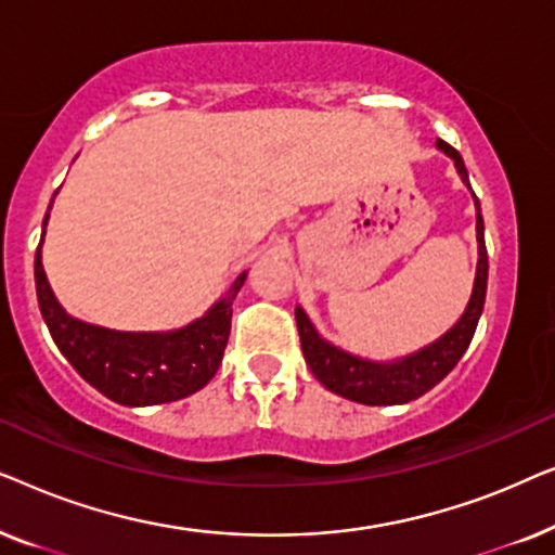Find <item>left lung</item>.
<instances>
[{
  "label": "left lung",
  "mask_w": 555,
  "mask_h": 555,
  "mask_svg": "<svg viewBox=\"0 0 555 555\" xmlns=\"http://www.w3.org/2000/svg\"><path fill=\"white\" fill-rule=\"evenodd\" d=\"M437 146L442 149L447 156L454 158V166H457L462 181L469 186L467 169L460 151L452 149L450 143L444 141H437ZM477 255L480 257H477L473 298H469L465 313H462L460 321L454 323L442 338L401 361L374 363L356 359L351 353H344L340 348L331 346L328 340L318 336L313 323H310L308 315L302 313V308H295L300 348L302 356H306V363L310 371H313V376L325 386V389L338 393V397L359 401V404L369 406L406 404V401L420 399L422 393H427L431 386H437L454 366H457V361L462 359V353L467 351L469 340L475 336L477 321H480L482 315L485 293H488V247H485V224L480 215V204H477Z\"/></svg>",
  "instance_id": "obj_1"
}]
</instances>
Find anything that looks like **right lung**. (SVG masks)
I'll return each mask as SVG.
<instances>
[{"instance_id": "1", "label": "right lung", "mask_w": 555, "mask_h": 555, "mask_svg": "<svg viewBox=\"0 0 555 555\" xmlns=\"http://www.w3.org/2000/svg\"><path fill=\"white\" fill-rule=\"evenodd\" d=\"M48 217L50 211L44 215L42 227L48 224ZM245 278L247 272H242L224 298L186 328L171 333H120L67 315L44 278L40 247L35 253L37 300L52 340L90 386L126 406L166 404L209 384L222 363L232 328V302Z\"/></svg>"}]
</instances>
